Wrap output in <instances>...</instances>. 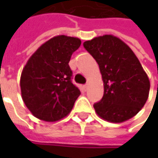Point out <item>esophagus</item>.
<instances>
[{"mask_svg":"<svg viewBox=\"0 0 158 158\" xmlns=\"http://www.w3.org/2000/svg\"><path fill=\"white\" fill-rule=\"evenodd\" d=\"M88 87H89L88 84H84V85H83V89H84L85 90H87V89H88Z\"/></svg>","mask_w":158,"mask_h":158,"instance_id":"1","label":"esophagus"}]
</instances>
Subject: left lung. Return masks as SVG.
<instances>
[{"label": "left lung", "instance_id": "obj_1", "mask_svg": "<svg viewBox=\"0 0 158 158\" xmlns=\"http://www.w3.org/2000/svg\"><path fill=\"white\" fill-rule=\"evenodd\" d=\"M83 46L98 64L104 82V96L94 104L97 114L113 123L135 116L149 98L150 83L130 47L112 35L85 41Z\"/></svg>", "mask_w": 158, "mask_h": 158}]
</instances>
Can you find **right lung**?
<instances>
[{"mask_svg":"<svg viewBox=\"0 0 158 158\" xmlns=\"http://www.w3.org/2000/svg\"><path fill=\"white\" fill-rule=\"evenodd\" d=\"M81 40L60 35L46 41L28 60L20 78L22 98L36 118L48 122L66 117L80 96L69 62Z\"/></svg>","mask_w":158,"mask_h":158,"instance_id":"1","label":"right lung"}]
</instances>
